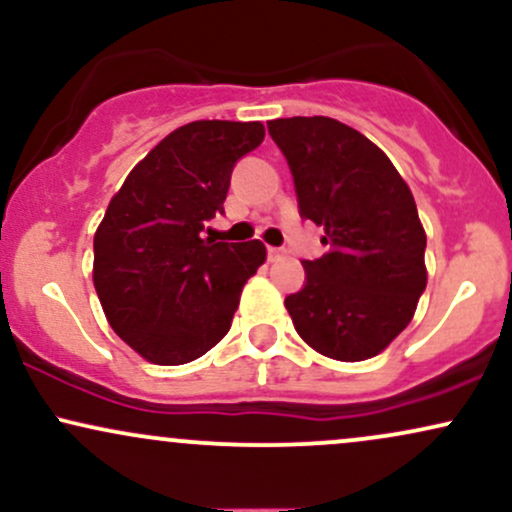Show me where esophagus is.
Wrapping results in <instances>:
<instances>
[{
	"instance_id": "obj_1",
	"label": "esophagus",
	"mask_w": 512,
	"mask_h": 512,
	"mask_svg": "<svg viewBox=\"0 0 512 512\" xmlns=\"http://www.w3.org/2000/svg\"><path fill=\"white\" fill-rule=\"evenodd\" d=\"M286 255H289V252H286L284 248H267V257H269V262H281V260H284Z\"/></svg>"
}]
</instances>
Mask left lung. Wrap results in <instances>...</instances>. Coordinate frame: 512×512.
Segmentation results:
<instances>
[{
  "label": "left lung",
  "mask_w": 512,
  "mask_h": 512,
  "mask_svg": "<svg viewBox=\"0 0 512 512\" xmlns=\"http://www.w3.org/2000/svg\"><path fill=\"white\" fill-rule=\"evenodd\" d=\"M267 129L291 168L298 214L327 245L303 260V289L286 296L293 327L322 356L366 361L409 325L426 289L414 197L390 158L344 122L281 117Z\"/></svg>",
  "instance_id": "obj_1"
}]
</instances>
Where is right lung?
Returning <instances> with one entry per match:
<instances>
[{"instance_id": "right-lung-1", "label": "right lung", "mask_w": 512, "mask_h": 512, "mask_svg": "<svg viewBox=\"0 0 512 512\" xmlns=\"http://www.w3.org/2000/svg\"><path fill=\"white\" fill-rule=\"evenodd\" d=\"M260 122L197 120L170 132L110 199L93 238V284L122 342L158 366L204 356L231 330L260 240L214 243L231 173L262 144Z\"/></svg>"}]
</instances>
